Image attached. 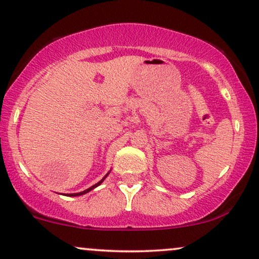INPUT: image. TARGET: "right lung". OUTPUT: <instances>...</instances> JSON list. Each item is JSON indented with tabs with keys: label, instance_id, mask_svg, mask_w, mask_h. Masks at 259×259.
Instances as JSON below:
<instances>
[{
	"label": "right lung",
	"instance_id": "right-lung-1",
	"mask_svg": "<svg viewBox=\"0 0 259 259\" xmlns=\"http://www.w3.org/2000/svg\"><path fill=\"white\" fill-rule=\"evenodd\" d=\"M107 175H108V174H107ZM107 175H105V177H107ZM105 177H104L103 179H102V180L100 181V183L95 184V185H94V186H91L90 188H88V190L82 191V192H79V193H72V194H69V196H72V197H76V196H81V194H85V193L90 192V191H91V190H94V188H95V187H97V186H98V185H101L102 183H103V180H104V179H105Z\"/></svg>",
	"mask_w": 259,
	"mask_h": 259
}]
</instances>
